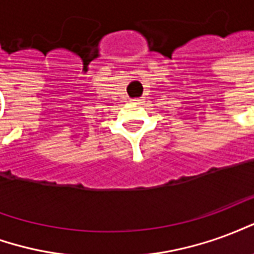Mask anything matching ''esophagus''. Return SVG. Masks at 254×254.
<instances>
[{
  "label": "esophagus",
  "instance_id": "34e87169",
  "mask_svg": "<svg viewBox=\"0 0 254 254\" xmlns=\"http://www.w3.org/2000/svg\"><path fill=\"white\" fill-rule=\"evenodd\" d=\"M132 102H133V103H137V105H140V103H143V99L137 98V99H133Z\"/></svg>",
  "mask_w": 254,
  "mask_h": 254
}]
</instances>
